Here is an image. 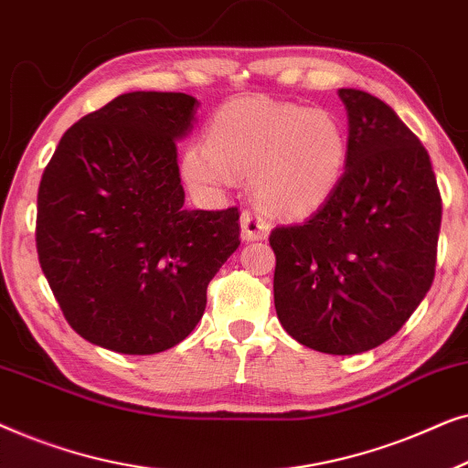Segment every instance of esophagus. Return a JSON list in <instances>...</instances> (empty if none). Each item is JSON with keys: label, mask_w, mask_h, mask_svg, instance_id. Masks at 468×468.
Segmentation results:
<instances>
[{"label": "esophagus", "mask_w": 468, "mask_h": 468, "mask_svg": "<svg viewBox=\"0 0 468 468\" xmlns=\"http://www.w3.org/2000/svg\"><path fill=\"white\" fill-rule=\"evenodd\" d=\"M240 232L245 240H261L271 232V223H268L264 213L247 208L240 215Z\"/></svg>", "instance_id": "obj_1"}]
</instances>
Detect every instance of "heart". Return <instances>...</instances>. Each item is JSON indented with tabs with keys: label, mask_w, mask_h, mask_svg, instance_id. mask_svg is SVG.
<instances>
[{
	"label": "heart",
	"mask_w": 468,
	"mask_h": 468,
	"mask_svg": "<svg viewBox=\"0 0 468 468\" xmlns=\"http://www.w3.org/2000/svg\"><path fill=\"white\" fill-rule=\"evenodd\" d=\"M347 136L336 117L268 98H239L210 119L207 146H189L183 175L196 187L253 176L266 208L306 217L330 200L347 168Z\"/></svg>",
	"instance_id": "1"
}]
</instances>
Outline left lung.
I'll list each match as a JSON object with an SVG mask.
<instances>
[{"instance_id":"8db88e82","label":"left lung","mask_w":468,"mask_h":468,"mask_svg":"<svg viewBox=\"0 0 468 468\" xmlns=\"http://www.w3.org/2000/svg\"><path fill=\"white\" fill-rule=\"evenodd\" d=\"M338 98L349 121L341 183L311 219L268 240L287 335L351 356L392 338L431 290L441 194L424 144L386 101L360 89Z\"/></svg>"}]
</instances>
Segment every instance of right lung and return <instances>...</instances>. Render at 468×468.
<instances>
[{"mask_svg": "<svg viewBox=\"0 0 468 468\" xmlns=\"http://www.w3.org/2000/svg\"><path fill=\"white\" fill-rule=\"evenodd\" d=\"M187 93L133 91L69 127L37 189L36 247L68 324L100 347L151 356L191 335L239 249V208L187 210L176 140Z\"/></svg>", "mask_w": 468, "mask_h": 468, "instance_id": "1", "label": "right lung"}]
</instances>
